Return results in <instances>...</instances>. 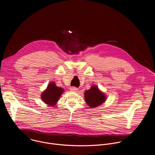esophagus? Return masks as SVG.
I'll return each instance as SVG.
<instances>
[{"label":"esophagus","instance_id":"1","mask_svg":"<svg viewBox=\"0 0 155 155\" xmlns=\"http://www.w3.org/2000/svg\"><path fill=\"white\" fill-rule=\"evenodd\" d=\"M71 90L72 91H77L78 90V88L75 87H71Z\"/></svg>","mask_w":155,"mask_h":155}]
</instances>
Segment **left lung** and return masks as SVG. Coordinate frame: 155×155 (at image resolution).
Instances as JSON below:
<instances>
[{
    "label": "left lung",
    "mask_w": 155,
    "mask_h": 155,
    "mask_svg": "<svg viewBox=\"0 0 155 155\" xmlns=\"http://www.w3.org/2000/svg\"><path fill=\"white\" fill-rule=\"evenodd\" d=\"M84 99L88 106L91 108H95L104 103L106 96L99 90L97 86L93 85L90 90L84 92Z\"/></svg>",
    "instance_id": "1"
}]
</instances>
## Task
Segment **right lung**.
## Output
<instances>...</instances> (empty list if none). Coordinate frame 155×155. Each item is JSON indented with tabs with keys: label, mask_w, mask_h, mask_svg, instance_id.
Masks as SVG:
<instances>
[{
	"label": "right lung",
	"mask_w": 155,
	"mask_h": 155,
	"mask_svg": "<svg viewBox=\"0 0 155 155\" xmlns=\"http://www.w3.org/2000/svg\"><path fill=\"white\" fill-rule=\"evenodd\" d=\"M63 92L64 89L61 87L56 86L55 83L51 82L41 94V98L46 104L54 106Z\"/></svg>",
	"instance_id": "right-lung-1"
}]
</instances>
